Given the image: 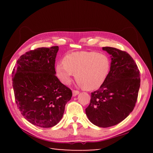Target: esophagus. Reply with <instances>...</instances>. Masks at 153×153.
I'll return each instance as SVG.
<instances>
[{"label": "esophagus", "mask_w": 153, "mask_h": 153, "mask_svg": "<svg viewBox=\"0 0 153 153\" xmlns=\"http://www.w3.org/2000/svg\"><path fill=\"white\" fill-rule=\"evenodd\" d=\"M72 92H73L74 97H75V96H77V94H79V92L78 91V90H74L73 91H72Z\"/></svg>", "instance_id": "34e87169"}]
</instances>
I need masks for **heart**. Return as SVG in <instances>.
Returning <instances> with one entry per match:
<instances>
[{"instance_id":"obj_1","label":"heart","mask_w":153,"mask_h":153,"mask_svg":"<svg viewBox=\"0 0 153 153\" xmlns=\"http://www.w3.org/2000/svg\"><path fill=\"white\" fill-rule=\"evenodd\" d=\"M111 61L105 54L96 51L69 53L63 63L56 65V74L64 84H70L75 75L76 81L84 89H97L104 84L111 70Z\"/></svg>"}]
</instances>
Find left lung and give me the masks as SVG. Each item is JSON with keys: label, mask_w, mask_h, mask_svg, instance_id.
Returning a JSON list of instances; mask_svg holds the SVG:
<instances>
[{"label": "left lung", "mask_w": 153, "mask_h": 153, "mask_svg": "<svg viewBox=\"0 0 153 153\" xmlns=\"http://www.w3.org/2000/svg\"><path fill=\"white\" fill-rule=\"evenodd\" d=\"M102 50L111 55V70L100 88L91 92L86 113L95 126L108 128L125 120L135 107L140 77L138 66L127 52L113 47Z\"/></svg>", "instance_id": "left-lung-1"}]
</instances>
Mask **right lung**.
I'll use <instances>...</instances> for the list:
<instances>
[{"mask_svg": "<svg viewBox=\"0 0 153 153\" xmlns=\"http://www.w3.org/2000/svg\"><path fill=\"white\" fill-rule=\"evenodd\" d=\"M58 46L38 48L25 53L12 71L17 107L33 125L48 128L63 117L72 92L55 76Z\"/></svg>", "mask_w": 153, "mask_h": 153, "instance_id": "1", "label": "right lung"}]
</instances>
